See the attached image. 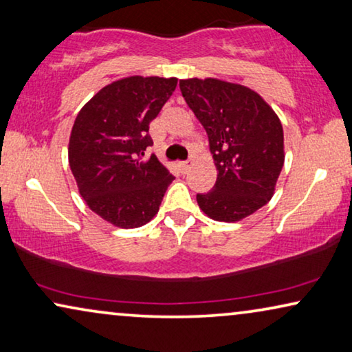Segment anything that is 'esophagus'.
<instances>
[{
	"label": "esophagus",
	"mask_w": 352,
	"mask_h": 352,
	"mask_svg": "<svg viewBox=\"0 0 352 352\" xmlns=\"http://www.w3.org/2000/svg\"><path fill=\"white\" fill-rule=\"evenodd\" d=\"M178 167H180L182 174H186V172L191 169V161H190V160H188V161H183V162H180V164H178Z\"/></svg>",
	"instance_id": "obj_1"
}]
</instances>
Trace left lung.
<instances>
[{"label": "left lung", "instance_id": "obj_1", "mask_svg": "<svg viewBox=\"0 0 352 352\" xmlns=\"http://www.w3.org/2000/svg\"><path fill=\"white\" fill-rule=\"evenodd\" d=\"M180 91L209 137L217 182L196 196L217 221H239L273 197L284 166V131L268 103L241 84L182 79Z\"/></svg>", "mask_w": 352, "mask_h": 352}]
</instances>
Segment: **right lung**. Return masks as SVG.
<instances>
[{
    "label": "right lung",
    "mask_w": 352,
    "mask_h": 352,
    "mask_svg": "<svg viewBox=\"0 0 352 352\" xmlns=\"http://www.w3.org/2000/svg\"><path fill=\"white\" fill-rule=\"evenodd\" d=\"M177 87V78L131 76L100 89L78 113L68 161L92 212L120 228H138L157 214L174 175L155 155L150 122Z\"/></svg>",
    "instance_id": "add662e5"
}]
</instances>
